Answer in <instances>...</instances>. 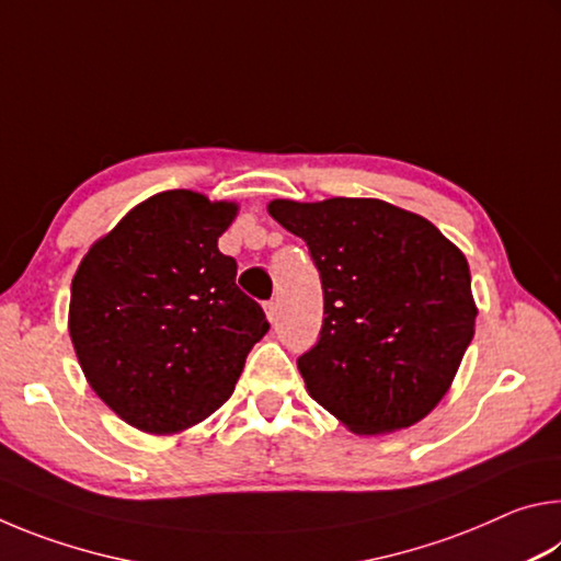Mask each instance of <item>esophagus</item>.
Segmentation results:
<instances>
[{"label": "esophagus", "mask_w": 561, "mask_h": 561, "mask_svg": "<svg viewBox=\"0 0 561 561\" xmlns=\"http://www.w3.org/2000/svg\"><path fill=\"white\" fill-rule=\"evenodd\" d=\"M264 311H267V319L274 324V321H277V317H279V304L272 299V301L264 304Z\"/></svg>", "instance_id": "1"}]
</instances>
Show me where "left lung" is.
Here are the masks:
<instances>
[{
  "label": "left lung",
  "mask_w": 561,
  "mask_h": 561,
  "mask_svg": "<svg viewBox=\"0 0 561 561\" xmlns=\"http://www.w3.org/2000/svg\"><path fill=\"white\" fill-rule=\"evenodd\" d=\"M270 215L307 242L324 289L319 339L297 358L309 396L360 435L428 415L474 334L465 254L371 197L274 201Z\"/></svg>",
  "instance_id": "obj_1"
}]
</instances>
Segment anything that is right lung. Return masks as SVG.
Masks as SVG:
<instances>
[{
	"mask_svg": "<svg viewBox=\"0 0 561 561\" xmlns=\"http://www.w3.org/2000/svg\"><path fill=\"white\" fill-rule=\"evenodd\" d=\"M237 205L165 190L91 247L71 282L69 331L89 383L146 433H178L232 396L270 331L217 250Z\"/></svg>",
	"mask_w": 561,
	"mask_h": 561,
	"instance_id": "obj_1",
	"label": "right lung"
}]
</instances>
